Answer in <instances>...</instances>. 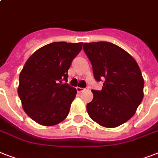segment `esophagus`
<instances>
[{
    "mask_svg": "<svg viewBox=\"0 0 158 158\" xmlns=\"http://www.w3.org/2000/svg\"><path fill=\"white\" fill-rule=\"evenodd\" d=\"M76 89L78 93H82V92L85 90V89H83V88H80V87H77Z\"/></svg>",
    "mask_w": 158,
    "mask_h": 158,
    "instance_id": "1",
    "label": "esophagus"
}]
</instances>
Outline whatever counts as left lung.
<instances>
[{
	"label": "left lung",
	"instance_id": "1",
	"mask_svg": "<svg viewBox=\"0 0 158 158\" xmlns=\"http://www.w3.org/2000/svg\"><path fill=\"white\" fill-rule=\"evenodd\" d=\"M91 61L94 79L103 81L101 91L92 90L87 104L92 120L102 126L115 128L135 115L143 98L144 80L137 62L127 52L107 42L84 43Z\"/></svg>",
	"mask_w": 158,
	"mask_h": 158
}]
</instances>
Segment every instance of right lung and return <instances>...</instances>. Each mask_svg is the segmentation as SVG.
I'll return each mask as SVG.
<instances>
[{"mask_svg":"<svg viewBox=\"0 0 158 158\" xmlns=\"http://www.w3.org/2000/svg\"><path fill=\"white\" fill-rule=\"evenodd\" d=\"M83 43L56 42L43 46L26 61L19 74L18 94L23 110L39 125L59 124L69 114L77 90L67 82L68 69Z\"/></svg>","mask_w":158,"mask_h":158,"instance_id":"right-lung-1","label":"right lung"}]
</instances>
